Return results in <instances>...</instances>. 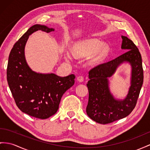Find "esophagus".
<instances>
[{
  "instance_id": "esophagus-1",
  "label": "esophagus",
  "mask_w": 150,
  "mask_h": 150,
  "mask_svg": "<svg viewBox=\"0 0 150 150\" xmlns=\"http://www.w3.org/2000/svg\"><path fill=\"white\" fill-rule=\"evenodd\" d=\"M83 80H84V79H83V76L82 75H80L77 77V80L80 82H82L83 81Z\"/></svg>"
}]
</instances>
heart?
Instances as JSON below:
<instances>
[{
	"instance_id": "1",
	"label": "heart",
	"mask_w": 150,
	"mask_h": 150,
	"mask_svg": "<svg viewBox=\"0 0 150 150\" xmlns=\"http://www.w3.org/2000/svg\"><path fill=\"white\" fill-rule=\"evenodd\" d=\"M94 52L93 56L94 61H101L108 54L109 47L108 45H103V42L98 39H89L76 45L74 48L75 53L79 56L89 55ZM65 56L67 59H70L71 54L67 52Z\"/></svg>"
}]
</instances>
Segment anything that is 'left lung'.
Returning <instances> with one entry per match:
<instances>
[{"instance_id":"obj_1","label":"left lung","mask_w":150,"mask_h":150,"mask_svg":"<svg viewBox=\"0 0 150 150\" xmlns=\"http://www.w3.org/2000/svg\"><path fill=\"white\" fill-rule=\"evenodd\" d=\"M122 49L124 54L108 62L99 64L89 71L87 82L89 101L86 112L92 120L106 124L125 118L135 108L143 83L141 55L134 42L122 36ZM127 61L132 66V86L124 100H117L110 94L108 78L111 76L119 64Z\"/></svg>"}]
</instances>
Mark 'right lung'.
Masks as SVG:
<instances>
[{"label":"right lung","mask_w":150,"mask_h":150,"mask_svg":"<svg viewBox=\"0 0 150 150\" xmlns=\"http://www.w3.org/2000/svg\"><path fill=\"white\" fill-rule=\"evenodd\" d=\"M37 30L49 33L54 30L35 25L23 35L10 52L7 80L14 101L21 112L46 119L57 112L62 96L74 86L75 75L61 77L54 74H37L29 68L25 58V46L29 35Z\"/></svg>","instance_id":"1"}]
</instances>
